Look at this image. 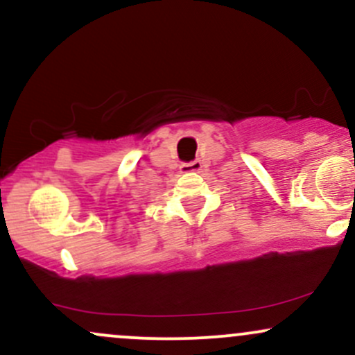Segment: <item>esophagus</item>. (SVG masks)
<instances>
[{"label": "esophagus", "instance_id": "esophagus-1", "mask_svg": "<svg viewBox=\"0 0 355 355\" xmlns=\"http://www.w3.org/2000/svg\"><path fill=\"white\" fill-rule=\"evenodd\" d=\"M202 162L201 161H193V162H184L181 166V173H196V171H201Z\"/></svg>", "mask_w": 355, "mask_h": 355}]
</instances>
